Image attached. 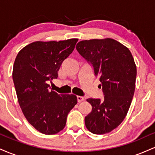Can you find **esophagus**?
<instances>
[{"label":"esophagus","instance_id":"34e87169","mask_svg":"<svg viewBox=\"0 0 155 155\" xmlns=\"http://www.w3.org/2000/svg\"><path fill=\"white\" fill-rule=\"evenodd\" d=\"M84 101V97H82V96H77V101L79 103L81 102V101Z\"/></svg>","mask_w":155,"mask_h":155}]
</instances>
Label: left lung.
Returning a JSON list of instances; mask_svg holds the SVG:
<instances>
[{
	"instance_id": "obj_1",
	"label": "left lung",
	"mask_w": 155,
	"mask_h": 155,
	"mask_svg": "<svg viewBox=\"0 0 155 155\" xmlns=\"http://www.w3.org/2000/svg\"><path fill=\"white\" fill-rule=\"evenodd\" d=\"M76 48L93 68L104 95L103 100H87L92 111L85 117V125L94 134L111 132L125 118L134 95L137 71L133 55L112 38L81 41Z\"/></svg>"
}]
</instances>
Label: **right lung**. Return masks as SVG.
<instances>
[{
	"instance_id": "1",
	"label": "right lung",
	"mask_w": 155,
	"mask_h": 155,
	"mask_svg": "<svg viewBox=\"0 0 155 155\" xmlns=\"http://www.w3.org/2000/svg\"><path fill=\"white\" fill-rule=\"evenodd\" d=\"M77 41H35L23 48L15 59L12 78L19 106L28 122L43 134L61 131L77 104L76 95H59L48 84L58 77L62 63Z\"/></svg>"
}]
</instances>
